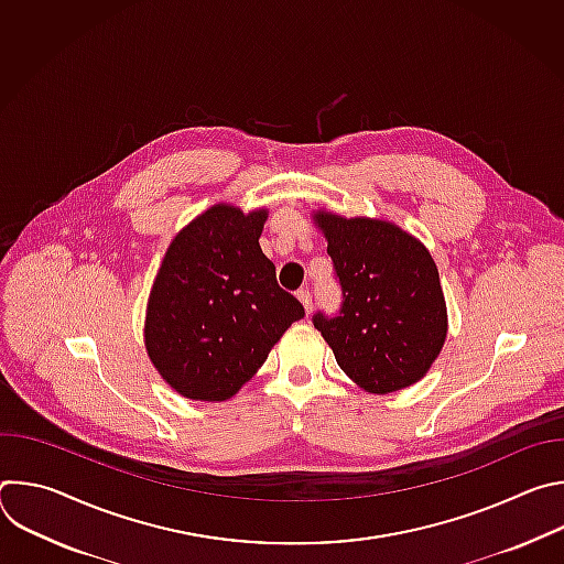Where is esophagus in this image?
Masks as SVG:
<instances>
[{"label":"esophagus","mask_w":564,"mask_h":564,"mask_svg":"<svg viewBox=\"0 0 564 564\" xmlns=\"http://www.w3.org/2000/svg\"><path fill=\"white\" fill-rule=\"evenodd\" d=\"M296 296H299V301L303 303L305 314H310V312H312V294H310V290H299Z\"/></svg>","instance_id":"obj_1"}]
</instances>
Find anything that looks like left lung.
I'll return each mask as SVG.
<instances>
[{"instance_id": "8db88e82", "label": "left lung", "mask_w": 564, "mask_h": 564, "mask_svg": "<svg viewBox=\"0 0 564 564\" xmlns=\"http://www.w3.org/2000/svg\"><path fill=\"white\" fill-rule=\"evenodd\" d=\"M314 223L328 238L344 301L337 316L316 312L312 324L333 348L339 368L375 394L420 381L448 330L431 252L388 220L318 209Z\"/></svg>"}]
</instances>
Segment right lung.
<instances>
[{"instance_id": "right-lung-1", "label": "right lung", "mask_w": 564, "mask_h": 564, "mask_svg": "<svg viewBox=\"0 0 564 564\" xmlns=\"http://www.w3.org/2000/svg\"><path fill=\"white\" fill-rule=\"evenodd\" d=\"M268 209L218 203L183 227L153 281L144 346L178 394L223 401L268 359L303 305L276 283L259 238Z\"/></svg>"}]
</instances>
